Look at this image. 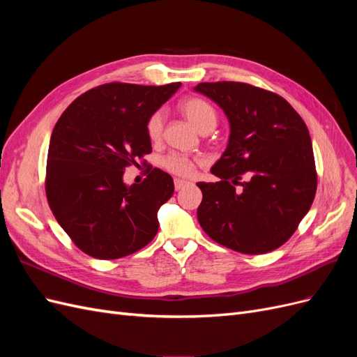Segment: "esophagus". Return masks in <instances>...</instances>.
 <instances>
[{
  "label": "esophagus",
  "instance_id": "34e87169",
  "mask_svg": "<svg viewBox=\"0 0 357 357\" xmlns=\"http://www.w3.org/2000/svg\"><path fill=\"white\" fill-rule=\"evenodd\" d=\"M188 185H189V181H186V180H180V178H176V180H174V188H176V190H181L183 188L188 186Z\"/></svg>",
  "mask_w": 357,
  "mask_h": 357
}]
</instances>
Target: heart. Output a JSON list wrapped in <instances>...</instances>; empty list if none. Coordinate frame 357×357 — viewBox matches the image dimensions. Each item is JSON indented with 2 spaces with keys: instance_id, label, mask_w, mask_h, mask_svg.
I'll return each instance as SVG.
<instances>
[{
  "instance_id": "heart-1",
  "label": "heart",
  "mask_w": 357,
  "mask_h": 357,
  "mask_svg": "<svg viewBox=\"0 0 357 357\" xmlns=\"http://www.w3.org/2000/svg\"><path fill=\"white\" fill-rule=\"evenodd\" d=\"M180 112L183 113L190 125L199 131L201 134H207L218 125V113L213 109V105L201 98H188L180 104ZM146 131L152 142H159L164 131V113L155 112L149 117ZM164 167L172 172V174L180 177L192 176L195 169L197 159H192L183 155H169L164 159Z\"/></svg>"
}]
</instances>
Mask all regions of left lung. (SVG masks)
Segmentation results:
<instances>
[{
  "label": "left lung",
  "instance_id": "1",
  "mask_svg": "<svg viewBox=\"0 0 357 357\" xmlns=\"http://www.w3.org/2000/svg\"><path fill=\"white\" fill-rule=\"evenodd\" d=\"M193 91L218 104L229 139L211 168L198 220L211 240L235 252L262 255L284 244L305 218L317 189L308 128L284 98L238 82L199 83ZM244 175L248 180L239 183ZM240 184L242 188L235 190Z\"/></svg>",
  "mask_w": 357,
  "mask_h": 357
}]
</instances>
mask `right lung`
Returning <instances> with one entry per match:
<instances>
[{
  "mask_svg": "<svg viewBox=\"0 0 357 357\" xmlns=\"http://www.w3.org/2000/svg\"><path fill=\"white\" fill-rule=\"evenodd\" d=\"M181 83H109L74 100L49 143L46 193L61 228L96 259L135 253L155 238L158 211L174 193L168 172L150 168L137 185L125 168L152 152L146 126Z\"/></svg>",
  "mask_w": 357,
  "mask_h": 357,
  "instance_id": "right-lung-1",
  "label": "right lung"
}]
</instances>
